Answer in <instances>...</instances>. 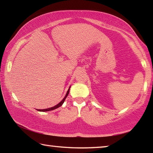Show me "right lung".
Here are the masks:
<instances>
[{
    "mask_svg": "<svg viewBox=\"0 0 153 153\" xmlns=\"http://www.w3.org/2000/svg\"><path fill=\"white\" fill-rule=\"evenodd\" d=\"M69 89H70V88H69L68 89V90H67V94H66V95H65V97H64V98L63 100H61V101L59 103V104H57L56 105H55V106H54V107H51V108H45V109H38V111H52V110H54V109H55V108H58V107H61V106L63 105V103L64 102V101H65V98H67V95L69 94Z\"/></svg>",
    "mask_w": 153,
    "mask_h": 153,
    "instance_id": "1",
    "label": "right lung"
}]
</instances>
